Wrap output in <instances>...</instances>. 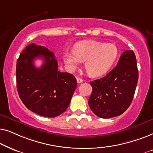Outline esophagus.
<instances>
[{
	"mask_svg": "<svg viewBox=\"0 0 153 153\" xmlns=\"http://www.w3.org/2000/svg\"><path fill=\"white\" fill-rule=\"evenodd\" d=\"M76 81H77V83H81L83 82V79H81V78H79V77H77V78H76Z\"/></svg>",
	"mask_w": 153,
	"mask_h": 153,
	"instance_id": "34e87169",
	"label": "esophagus"
}]
</instances>
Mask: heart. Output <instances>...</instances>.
<instances>
[{"label": "heart", "instance_id": "1", "mask_svg": "<svg viewBox=\"0 0 153 153\" xmlns=\"http://www.w3.org/2000/svg\"><path fill=\"white\" fill-rule=\"evenodd\" d=\"M118 56V49L114 44L86 40L77 43L73 51H65L62 58L72 71L85 61V68L90 76L99 77L110 70Z\"/></svg>", "mask_w": 153, "mask_h": 153}]
</instances>
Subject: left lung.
Segmentation results:
<instances>
[{"instance_id": "left-lung-1", "label": "left lung", "mask_w": 153, "mask_h": 153, "mask_svg": "<svg viewBox=\"0 0 153 153\" xmlns=\"http://www.w3.org/2000/svg\"><path fill=\"white\" fill-rule=\"evenodd\" d=\"M139 79L137 59L132 50L120 56L117 65L104 77L91 81V109L102 118L120 116L132 102Z\"/></svg>"}]
</instances>
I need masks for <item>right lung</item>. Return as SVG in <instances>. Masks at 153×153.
Segmentation results:
<instances>
[{"label": "right lung", "mask_w": 153, "mask_h": 153, "mask_svg": "<svg viewBox=\"0 0 153 153\" xmlns=\"http://www.w3.org/2000/svg\"><path fill=\"white\" fill-rule=\"evenodd\" d=\"M42 57L37 68L33 62ZM16 88L23 103L29 110L48 118L60 116L68 108L76 88V79L58 70L53 53L44 46L30 44L20 54L16 69Z\"/></svg>", "instance_id": "1"}]
</instances>
